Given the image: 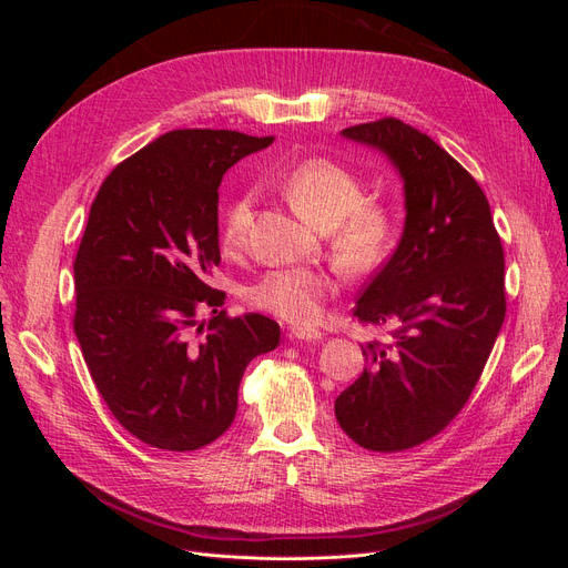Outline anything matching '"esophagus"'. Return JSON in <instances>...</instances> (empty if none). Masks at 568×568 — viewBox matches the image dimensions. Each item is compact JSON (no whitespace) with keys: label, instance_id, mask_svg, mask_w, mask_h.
<instances>
[{"label":"esophagus","instance_id":"1","mask_svg":"<svg viewBox=\"0 0 568 568\" xmlns=\"http://www.w3.org/2000/svg\"><path fill=\"white\" fill-rule=\"evenodd\" d=\"M291 341H322L324 334L320 329H311V326H294V329L288 332Z\"/></svg>","mask_w":568,"mask_h":568}]
</instances>
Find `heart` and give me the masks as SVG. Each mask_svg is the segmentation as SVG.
<instances>
[{
	"label": "heart",
	"instance_id": "1",
	"mask_svg": "<svg viewBox=\"0 0 568 568\" xmlns=\"http://www.w3.org/2000/svg\"><path fill=\"white\" fill-rule=\"evenodd\" d=\"M280 189L305 222L329 232L332 248L343 267L367 272L388 255L395 234L393 211L382 201L365 199L363 180L348 165L324 156L303 159L282 175ZM248 225L251 196L242 194L230 201L220 220L225 248H242ZM334 291L336 280L326 270L282 267L255 280L246 291V301L255 311L311 326L322 317L324 301Z\"/></svg>",
	"mask_w": 568,
	"mask_h": 568
}]
</instances>
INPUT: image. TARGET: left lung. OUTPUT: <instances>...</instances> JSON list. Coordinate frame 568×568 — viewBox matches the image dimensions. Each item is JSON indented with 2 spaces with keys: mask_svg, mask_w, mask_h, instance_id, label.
<instances>
[{
  "mask_svg": "<svg viewBox=\"0 0 568 568\" xmlns=\"http://www.w3.org/2000/svg\"><path fill=\"white\" fill-rule=\"evenodd\" d=\"M341 134L398 170L405 227L353 307L393 338L363 346L367 367L334 412L357 445L398 453L440 434L469 400L505 322V253L486 194L432 136L395 118Z\"/></svg>",
  "mask_w": 568,
  "mask_h": 568,
  "instance_id": "left-lung-1",
  "label": "left lung"
}]
</instances>
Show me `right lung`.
Returning <instances> with one entry per match:
<instances>
[{
	"label": "right lung",
	"instance_id": "obj_1",
	"mask_svg": "<svg viewBox=\"0 0 568 568\" xmlns=\"http://www.w3.org/2000/svg\"><path fill=\"white\" fill-rule=\"evenodd\" d=\"M274 136L173 130L113 168L75 255V336L101 398L151 448L199 450L227 432L255 355L280 324L227 317L220 263L222 175ZM214 311L199 321L201 310Z\"/></svg>",
	"mask_w": 568,
	"mask_h": 568
}]
</instances>
